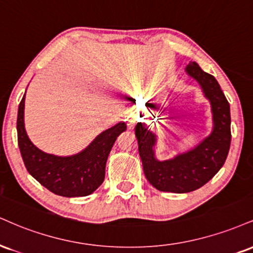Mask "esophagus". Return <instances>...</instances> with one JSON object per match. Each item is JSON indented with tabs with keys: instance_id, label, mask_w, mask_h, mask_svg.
I'll return each mask as SVG.
<instances>
[{
	"instance_id": "obj_1",
	"label": "esophagus",
	"mask_w": 253,
	"mask_h": 253,
	"mask_svg": "<svg viewBox=\"0 0 253 253\" xmlns=\"http://www.w3.org/2000/svg\"><path fill=\"white\" fill-rule=\"evenodd\" d=\"M129 118V121H130V123H134V121H135V115H130V117H128Z\"/></svg>"
}]
</instances>
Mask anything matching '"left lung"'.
I'll list each match as a JSON object with an SVG mask.
<instances>
[{"label":"left lung","mask_w":253,"mask_h":253,"mask_svg":"<svg viewBox=\"0 0 253 253\" xmlns=\"http://www.w3.org/2000/svg\"><path fill=\"white\" fill-rule=\"evenodd\" d=\"M186 71L203 88L211 101L214 127L212 133L196 148L174 159L158 161L153 146L156 135L145 125L135 126L139 154L147 180L164 192L187 193L198 190L211 180L224 165L231 144L230 103L213 75L205 73L196 62L188 63Z\"/></svg>","instance_id":"8db88e82"}]
</instances>
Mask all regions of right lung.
Here are the masks:
<instances>
[{"label":"right lung","instance_id":"1","mask_svg":"<svg viewBox=\"0 0 253 253\" xmlns=\"http://www.w3.org/2000/svg\"><path fill=\"white\" fill-rule=\"evenodd\" d=\"M24 95L17 113V142L27 171L50 192L62 197H84L93 193L105 179L106 161L115 140L126 130L120 123L102 132L77 156L56 157L40 151L30 141L23 123Z\"/></svg>","mask_w":253,"mask_h":253}]
</instances>
